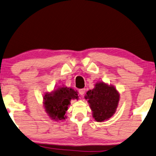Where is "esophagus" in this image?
I'll return each instance as SVG.
<instances>
[{
    "instance_id": "obj_1",
    "label": "esophagus",
    "mask_w": 156,
    "mask_h": 156,
    "mask_svg": "<svg viewBox=\"0 0 156 156\" xmlns=\"http://www.w3.org/2000/svg\"><path fill=\"white\" fill-rule=\"evenodd\" d=\"M86 92V89H80L79 90V93H80V95H82V96H83Z\"/></svg>"
}]
</instances>
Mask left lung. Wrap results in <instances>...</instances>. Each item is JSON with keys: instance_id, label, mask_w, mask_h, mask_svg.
Instances as JSON below:
<instances>
[{"instance_id": "obj_1", "label": "left lung", "mask_w": 156, "mask_h": 156, "mask_svg": "<svg viewBox=\"0 0 156 156\" xmlns=\"http://www.w3.org/2000/svg\"><path fill=\"white\" fill-rule=\"evenodd\" d=\"M85 98L88 99L94 119L97 122H103L115 112L119 95L114 87L100 82L87 92Z\"/></svg>"}]
</instances>
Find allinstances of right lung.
I'll use <instances>...</instances> for the list:
<instances>
[{"instance_id":"obj_1","label":"right lung","mask_w":156,"mask_h":156,"mask_svg":"<svg viewBox=\"0 0 156 156\" xmlns=\"http://www.w3.org/2000/svg\"><path fill=\"white\" fill-rule=\"evenodd\" d=\"M77 91L71 88L61 87L44 96V107L49 117L55 120L65 119V112L72 99H78Z\"/></svg>"}]
</instances>
